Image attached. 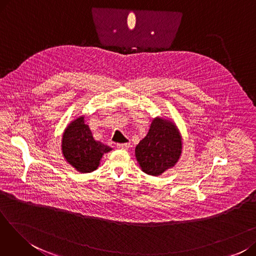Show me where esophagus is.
<instances>
[{
  "label": "esophagus",
  "mask_w": 256,
  "mask_h": 256,
  "mask_svg": "<svg viewBox=\"0 0 256 256\" xmlns=\"http://www.w3.org/2000/svg\"><path fill=\"white\" fill-rule=\"evenodd\" d=\"M117 147L120 150H128L130 147V143H118Z\"/></svg>",
  "instance_id": "34e87169"
}]
</instances>
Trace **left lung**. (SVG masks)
I'll use <instances>...</instances> for the list:
<instances>
[{"label":"left lung","mask_w":256,"mask_h":256,"mask_svg":"<svg viewBox=\"0 0 256 256\" xmlns=\"http://www.w3.org/2000/svg\"><path fill=\"white\" fill-rule=\"evenodd\" d=\"M182 138L176 126L164 119L152 121L150 132L136 147V158L143 172L158 176L178 162Z\"/></svg>","instance_id":"left-lung-1"}]
</instances>
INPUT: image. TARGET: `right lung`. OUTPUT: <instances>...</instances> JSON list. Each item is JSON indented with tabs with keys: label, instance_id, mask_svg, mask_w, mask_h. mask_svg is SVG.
<instances>
[{
	"label": "right lung",
	"instance_id": "1",
	"mask_svg": "<svg viewBox=\"0 0 256 256\" xmlns=\"http://www.w3.org/2000/svg\"><path fill=\"white\" fill-rule=\"evenodd\" d=\"M111 148L104 143L94 140L84 117L72 122L62 138V152L72 167L82 173L92 172L98 167L104 154Z\"/></svg>",
	"mask_w": 256,
	"mask_h": 256
}]
</instances>
